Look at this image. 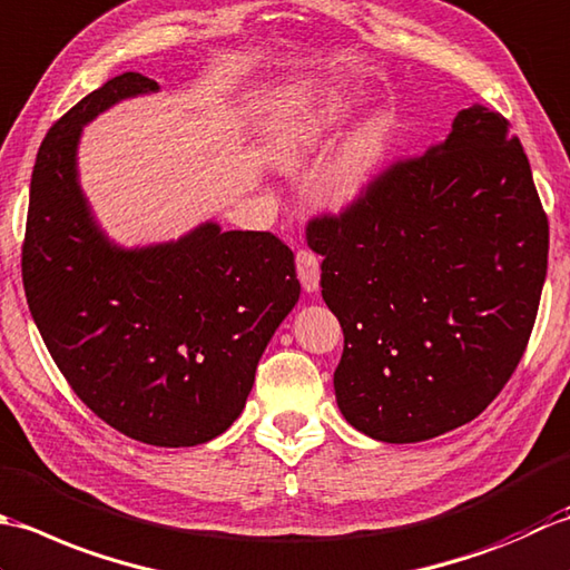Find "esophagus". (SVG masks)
Wrapping results in <instances>:
<instances>
[{
  "instance_id": "34e87169",
  "label": "esophagus",
  "mask_w": 570,
  "mask_h": 570,
  "mask_svg": "<svg viewBox=\"0 0 570 570\" xmlns=\"http://www.w3.org/2000/svg\"><path fill=\"white\" fill-rule=\"evenodd\" d=\"M295 268H297V277L305 293H315L320 287V258L312 250L302 248L295 255Z\"/></svg>"
}]
</instances>
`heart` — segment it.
Returning a JSON list of instances; mask_svg holds the SVG:
<instances>
[{"label":"heart","mask_w":570,"mask_h":570,"mask_svg":"<svg viewBox=\"0 0 570 570\" xmlns=\"http://www.w3.org/2000/svg\"><path fill=\"white\" fill-rule=\"evenodd\" d=\"M342 106L332 96H315L297 102L285 115L283 125L273 137V155L285 171H297L307 165L332 127L340 120ZM393 145L389 122H368L330 171L327 199L336 208L356 204L376 181Z\"/></svg>","instance_id":"1"}]
</instances>
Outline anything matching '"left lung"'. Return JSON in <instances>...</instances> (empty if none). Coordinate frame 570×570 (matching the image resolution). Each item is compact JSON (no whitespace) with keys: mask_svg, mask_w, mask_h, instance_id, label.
Returning a JSON list of instances; mask_svg holds the SVG:
<instances>
[{"mask_svg":"<svg viewBox=\"0 0 570 570\" xmlns=\"http://www.w3.org/2000/svg\"><path fill=\"white\" fill-rule=\"evenodd\" d=\"M509 130L502 112L460 110L443 145L309 218L322 297L344 332L336 403L368 438L421 443L470 423L527 352L549 218Z\"/></svg>","mask_w":570,"mask_h":570,"instance_id":"8db88e82","label":"left lung"}]
</instances>
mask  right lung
I'll return each mask as SVG.
<instances>
[{"mask_svg":"<svg viewBox=\"0 0 570 570\" xmlns=\"http://www.w3.org/2000/svg\"><path fill=\"white\" fill-rule=\"evenodd\" d=\"M157 90L122 73L88 92L39 147L21 281L68 386L100 421L157 448H191L240 415L255 366L299 297L295 255L271 230L204 224L177 243L122 250L78 187L80 130Z\"/></svg>","mask_w":570,"mask_h":570,"instance_id":"obj_1","label":"right lung"}]
</instances>
